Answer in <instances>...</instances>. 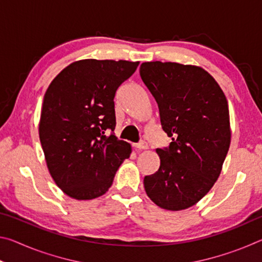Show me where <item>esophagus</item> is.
<instances>
[{
	"instance_id": "34e87169",
	"label": "esophagus",
	"mask_w": 262,
	"mask_h": 262,
	"mask_svg": "<svg viewBox=\"0 0 262 262\" xmlns=\"http://www.w3.org/2000/svg\"><path fill=\"white\" fill-rule=\"evenodd\" d=\"M134 147L137 150H143V149H147L148 148V143L145 141H141V142H139V143H135Z\"/></svg>"
}]
</instances>
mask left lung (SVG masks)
<instances>
[{"instance_id": "1", "label": "left lung", "mask_w": 262, "mask_h": 262, "mask_svg": "<svg viewBox=\"0 0 262 262\" xmlns=\"http://www.w3.org/2000/svg\"><path fill=\"white\" fill-rule=\"evenodd\" d=\"M142 81L156 100L163 130L161 166L144 177L148 196L166 210L194 206L214 186L231 140L228 100L210 74L176 62H144Z\"/></svg>"}]
</instances>
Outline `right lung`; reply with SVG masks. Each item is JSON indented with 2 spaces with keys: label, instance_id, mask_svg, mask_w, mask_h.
<instances>
[{
  "label": "right lung",
  "instance_id": "obj_1",
  "mask_svg": "<svg viewBox=\"0 0 262 262\" xmlns=\"http://www.w3.org/2000/svg\"><path fill=\"white\" fill-rule=\"evenodd\" d=\"M137 66L125 60L77 61L48 86L39 137L52 178L70 198L91 200L105 194L130 156L129 143L113 133L114 96Z\"/></svg>",
  "mask_w": 262,
  "mask_h": 262
}]
</instances>
